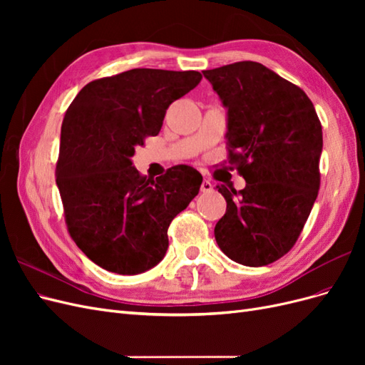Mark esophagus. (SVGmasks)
Wrapping results in <instances>:
<instances>
[{"label":"esophagus","mask_w":365,"mask_h":365,"mask_svg":"<svg viewBox=\"0 0 365 365\" xmlns=\"http://www.w3.org/2000/svg\"><path fill=\"white\" fill-rule=\"evenodd\" d=\"M212 189H213L212 182H210L208 180H204L202 184H201V192H202V193H208V192H212Z\"/></svg>","instance_id":"1"}]
</instances>
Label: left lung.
<instances>
[{
    "label": "left lung",
    "mask_w": 365,
    "mask_h": 365,
    "mask_svg": "<svg viewBox=\"0 0 365 365\" xmlns=\"http://www.w3.org/2000/svg\"><path fill=\"white\" fill-rule=\"evenodd\" d=\"M202 73L228 109L225 163L247 181L239 192L217 185L227 212L215 237L231 260L264 267L291 251L311 215L322 178V123L300 86L259 62Z\"/></svg>",
    "instance_id": "obj_1"
}]
</instances>
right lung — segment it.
Masks as SVG:
<instances>
[{
	"label": "right lung",
	"mask_w": 365,
	"mask_h": 365,
	"mask_svg": "<svg viewBox=\"0 0 365 365\" xmlns=\"http://www.w3.org/2000/svg\"><path fill=\"white\" fill-rule=\"evenodd\" d=\"M201 79L200 71L134 68L85 85L65 113L56 164L65 224L103 269L132 275L155 267L173 217L200 193L202 175L190 165L153 180L130 157Z\"/></svg>",
	"instance_id": "obj_1"
}]
</instances>
